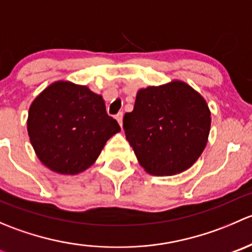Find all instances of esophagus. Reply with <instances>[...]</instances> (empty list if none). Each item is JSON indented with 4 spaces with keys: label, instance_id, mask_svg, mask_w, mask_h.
<instances>
[{
    "label": "esophagus",
    "instance_id": "esophagus-1",
    "mask_svg": "<svg viewBox=\"0 0 252 252\" xmlns=\"http://www.w3.org/2000/svg\"><path fill=\"white\" fill-rule=\"evenodd\" d=\"M116 119H117V122L119 123V126H123V113H122V112H119V113L117 114Z\"/></svg>",
    "mask_w": 252,
    "mask_h": 252
}]
</instances>
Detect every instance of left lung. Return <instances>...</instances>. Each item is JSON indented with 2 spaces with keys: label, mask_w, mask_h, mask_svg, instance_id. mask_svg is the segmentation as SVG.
Segmentation results:
<instances>
[{
  "label": "left lung",
  "mask_w": 252,
  "mask_h": 252,
  "mask_svg": "<svg viewBox=\"0 0 252 252\" xmlns=\"http://www.w3.org/2000/svg\"><path fill=\"white\" fill-rule=\"evenodd\" d=\"M210 128L206 100L180 80L140 89L133 112L123 117L126 138L140 166L161 177L190 168L205 150Z\"/></svg>",
  "instance_id": "1"
}]
</instances>
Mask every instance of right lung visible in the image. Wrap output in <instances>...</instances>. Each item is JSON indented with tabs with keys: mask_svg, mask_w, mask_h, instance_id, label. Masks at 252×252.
Returning <instances> with one entry per match:
<instances>
[{
	"mask_svg": "<svg viewBox=\"0 0 252 252\" xmlns=\"http://www.w3.org/2000/svg\"><path fill=\"white\" fill-rule=\"evenodd\" d=\"M27 128L41 163L65 175L88 169L108 139L121 131L116 119L106 113L102 96L64 80L55 81L35 97Z\"/></svg>",
	"mask_w": 252,
	"mask_h": 252,
	"instance_id": "add662e5",
	"label": "right lung"
}]
</instances>
